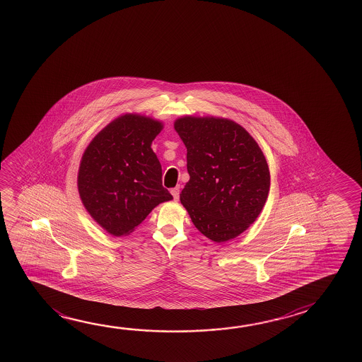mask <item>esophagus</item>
<instances>
[{"mask_svg":"<svg viewBox=\"0 0 362 362\" xmlns=\"http://www.w3.org/2000/svg\"><path fill=\"white\" fill-rule=\"evenodd\" d=\"M170 193H172L173 198H174V201H178L179 199V193H180V188L179 187H175V188H173L170 190Z\"/></svg>","mask_w":362,"mask_h":362,"instance_id":"esophagus-1","label":"esophagus"}]
</instances>
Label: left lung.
Segmentation results:
<instances>
[{"instance_id": "8db88e82", "label": "left lung", "mask_w": 362, "mask_h": 362, "mask_svg": "<svg viewBox=\"0 0 362 362\" xmlns=\"http://www.w3.org/2000/svg\"><path fill=\"white\" fill-rule=\"evenodd\" d=\"M174 129L187 148L189 182L180 202L197 230L214 243L238 238L265 206L267 159L241 124L223 117L183 116Z\"/></svg>"}]
</instances>
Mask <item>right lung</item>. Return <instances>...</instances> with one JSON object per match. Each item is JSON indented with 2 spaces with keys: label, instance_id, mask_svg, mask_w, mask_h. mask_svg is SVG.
<instances>
[{
  "label": "right lung",
  "instance_id": "1",
  "mask_svg": "<svg viewBox=\"0 0 362 362\" xmlns=\"http://www.w3.org/2000/svg\"><path fill=\"white\" fill-rule=\"evenodd\" d=\"M161 121L124 113L103 127L84 150L78 192L89 216L112 236H126L173 197L161 183L151 148Z\"/></svg>",
  "mask_w": 362,
  "mask_h": 362
}]
</instances>
